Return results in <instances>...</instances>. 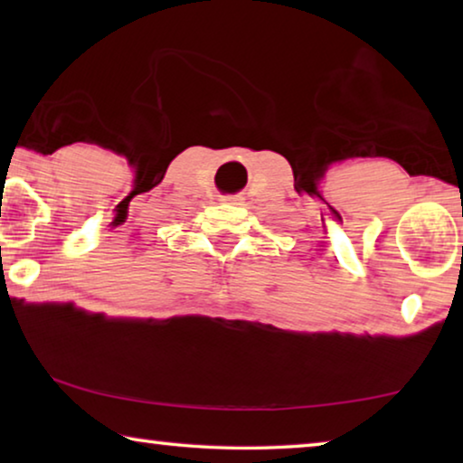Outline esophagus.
Wrapping results in <instances>:
<instances>
[{"label": "esophagus", "mask_w": 463, "mask_h": 463, "mask_svg": "<svg viewBox=\"0 0 463 463\" xmlns=\"http://www.w3.org/2000/svg\"><path fill=\"white\" fill-rule=\"evenodd\" d=\"M221 200L222 202H229V203H239L242 198H241V195H222Z\"/></svg>", "instance_id": "34e87169"}]
</instances>
